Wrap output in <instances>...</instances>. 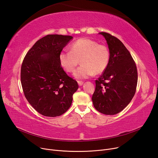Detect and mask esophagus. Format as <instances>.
<instances>
[{
  "mask_svg": "<svg viewBox=\"0 0 158 158\" xmlns=\"http://www.w3.org/2000/svg\"><path fill=\"white\" fill-rule=\"evenodd\" d=\"M77 82H78V85H79V86H82V85H83V82L81 81H78Z\"/></svg>",
  "mask_w": 158,
  "mask_h": 158,
  "instance_id": "esophagus-1",
  "label": "esophagus"
}]
</instances>
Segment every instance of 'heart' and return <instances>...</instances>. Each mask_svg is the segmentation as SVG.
<instances>
[{"instance_id": "1", "label": "heart", "mask_w": 158, "mask_h": 158, "mask_svg": "<svg viewBox=\"0 0 158 158\" xmlns=\"http://www.w3.org/2000/svg\"><path fill=\"white\" fill-rule=\"evenodd\" d=\"M110 59L108 47L89 38L77 40L72 44L71 51H63L59 55L61 66L70 73L75 70L80 60L82 64L74 73L77 79L102 73L108 66Z\"/></svg>"}]
</instances>
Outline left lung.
Listing matches in <instances>:
<instances>
[{"label": "left lung", "instance_id": "obj_1", "mask_svg": "<svg viewBox=\"0 0 158 158\" xmlns=\"http://www.w3.org/2000/svg\"><path fill=\"white\" fill-rule=\"evenodd\" d=\"M108 45L110 59L106 70L95 80L92 95L95 108L104 114L122 111L133 98L137 86L136 65L122 41L107 32H99Z\"/></svg>", "mask_w": 158, "mask_h": 158}]
</instances>
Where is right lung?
<instances>
[{"label": "right lung", "mask_w": 158, "mask_h": 158, "mask_svg": "<svg viewBox=\"0 0 158 158\" xmlns=\"http://www.w3.org/2000/svg\"><path fill=\"white\" fill-rule=\"evenodd\" d=\"M72 38L48 35L36 41L23 60L20 80L24 95L33 108L45 117L64 113L79 88L59 60L60 52Z\"/></svg>", "instance_id": "1"}]
</instances>
